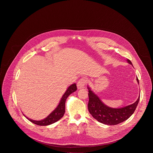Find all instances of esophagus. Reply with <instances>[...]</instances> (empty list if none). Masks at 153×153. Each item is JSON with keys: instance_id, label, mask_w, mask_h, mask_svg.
<instances>
[{"instance_id": "esophagus-1", "label": "esophagus", "mask_w": 153, "mask_h": 153, "mask_svg": "<svg viewBox=\"0 0 153 153\" xmlns=\"http://www.w3.org/2000/svg\"><path fill=\"white\" fill-rule=\"evenodd\" d=\"M86 82H87L86 79H85L84 77L80 79L77 82V88L79 89L83 88L84 87H85V85H86Z\"/></svg>"}]
</instances>
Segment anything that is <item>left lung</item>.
I'll return each instance as SVG.
<instances>
[{"instance_id":"left-lung-1","label":"left lung","mask_w":153,"mask_h":153,"mask_svg":"<svg viewBox=\"0 0 153 153\" xmlns=\"http://www.w3.org/2000/svg\"><path fill=\"white\" fill-rule=\"evenodd\" d=\"M128 62L133 65L129 59ZM139 83V79L137 78ZM89 102L88 108L92 116L99 122L108 125H116L127 120L135 111L140 100V96L134 103L120 108H112L103 104L100 99L89 88Z\"/></svg>"}]
</instances>
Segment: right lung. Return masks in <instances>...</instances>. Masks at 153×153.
Returning a JSON list of instances; mask_svg holds the SVG:
<instances>
[{"label": "right lung", "instance_id": "1", "mask_svg": "<svg viewBox=\"0 0 153 153\" xmlns=\"http://www.w3.org/2000/svg\"><path fill=\"white\" fill-rule=\"evenodd\" d=\"M77 90V86L76 83H74L71 85H70L66 92L63 95L59 105L55 109V110L45 119L42 120H34L30 119L27 118L30 122L32 123L36 124L37 125L40 126H46L49 125L52 123H54L60 120L64 115L65 112V102L67 97L73 92L76 91Z\"/></svg>", "mask_w": 153, "mask_h": 153}]
</instances>
